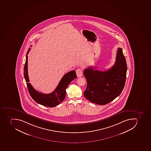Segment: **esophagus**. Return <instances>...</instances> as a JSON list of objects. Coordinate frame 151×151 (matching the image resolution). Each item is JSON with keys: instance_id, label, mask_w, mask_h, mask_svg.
I'll list each match as a JSON object with an SVG mask.
<instances>
[{"instance_id": "34e87169", "label": "esophagus", "mask_w": 151, "mask_h": 151, "mask_svg": "<svg viewBox=\"0 0 151 151\" xmlns=\"http://www.w3.org/2000/svg\"><path fill=\"white\" fill-rule=\"evenodd\" d=\"M76 74L77 77H81L83 75V69H77L76 70Z\"/></svg>"}]
</instances>
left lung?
Segmentation results:
<instances>
[{"label": "left lung", "instance_id": "obj_1", "mask_svg": "<svg viewBox=\"0 0 151 151\" xmlns=\"http://www.w3.org/2000/svg\"><path fill=\"white\" fill-rule=\"evenodd\" d=\"M95 69L90 67L84 70L87 81L84 96L91 102L104 105L118 97L124 88L127 66L122 50L118 49L115 63L111 68L106 71Z\"/></svg>", "mask_w": 151, "mask_h": 151}]
</instances>
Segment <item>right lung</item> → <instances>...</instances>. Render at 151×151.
I'll return each mask as SVG.
<instances>
[{"label":"right lung","instance_id":"right-lung-1","mask_svg":"<svg viewBox=\"0 0 151 151\" xmlns=\"http://www.w3.org/2000/svg\"><path fill=\"white\" fill-rule=\"evenodd\" d=\"M30 51L29 49L24 67V76L25 79L29 95L33 100L38 104L48 107H55L65 99L66 95V89L71 81L76 78V73L74 70L67 73L63 76L54 91L50 94H43L33 88L29 82L28 74V54Z\"/></svg>","mask_w":151,"mask_h":151}]
</instances>
